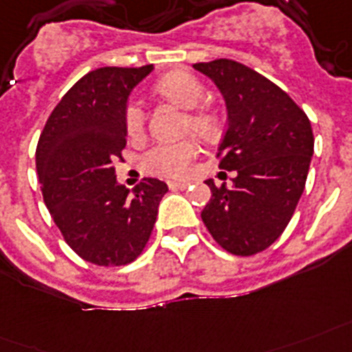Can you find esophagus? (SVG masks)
I'll use <instances>...</instances> for the list:
<instances>
[{
	"label": "esophagus",
	"mask_w": 352,
	"mask_h": 352,
	"mask_svg": "<svg viewBox=\"0 0 352 352\" xmlns=\"http://www.w3.org/2000/svg\"><path fill=\"white\" fill-rule=\"evenodd\" d=\"M187 185L185 182H168V189L170 190H184L187 189Z\"/></svg>",
	"instance_id": "1"
}]
</instances>
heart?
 I'll return each mask as SVG.
<instances>
[{
	"label": "heart",
	"mask_w": 352,
	"mask_h": 352,
	"mask_svg": "<svg viewBox=\"0 0 352 352\" xmlns=\"http://www.w3.org/2000/svg\"><path fill=\"white\" fill-rule=\"evenodd\" d=\"M154 94L185 110L182 130L190 132L204 143H213L222 133V117L211 104L199 102L206 97V88L198 77L189 72H170L154 84ZM122 124L130 138H141L145 133L146 117L138 100H128L122 110ZM196 156V145L190 139L176 143H162L152 146L141 156V167L146 173L168 178H179L187 173Z\"/></svg>",
	"instance_id": "1"
}]
</instances>
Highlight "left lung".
<instances>
[{"instance_id":"left-lung-1","label":"left lung","mask_w":352,"mask_h":352,"mask_svg":"<svg viewBox=\"0 0 352 352\" xmlns=\"http://www.w3.org/2000/svg\"><path fill=\"white\" fill-rule=\"evenodd\" d=\"M222 91L228 130L219 167L235 170L233 185L206 184L211 200L201 220L226 252L250 257L274 244L303 195L314 135L307 113L272 80L230 58L198 62Z\"/></svg>"}]
</instances>
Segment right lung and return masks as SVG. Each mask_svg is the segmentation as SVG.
I'll list each match as a JSON object with an SVG mask.
<instances>
[{"label": "right lung", "mask_w": 352, "mask_h": 352, "mask_svg": "<svg viewBox=\"0 0 352 352\" xmlns=\"http://www.w3.org/2000/svg\"><path fill=\"white\" fill-rule=\"evenodd\" d=\"M152 72L99 67L62 97L36 146L42 195L67 246L97 266H124L143 253L168 187L143 178L133 190L117 184L122 162L128 95Z\"/></svg>", "instance_id": "right-lung-1"}]
</instances>
